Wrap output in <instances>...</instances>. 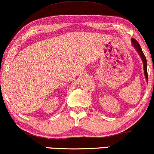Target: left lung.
Instances as JSON below:
<instances>
[{
	"label": "left lung",
	"instance_id": "left-lung-1",
	"mask_svg": "<svg viewBox=\"0 0 154 154\" xmlns=\"http://www.w3.org/2000/svg\"><path fill=\"white\" fill-rule=\"evenodd\" d=\"M131 43L133 45V47L134 48L136 51L138 52V55H140V57H141L142 60V62L143 63V70H144V75H145L146 78V80L147 81V83L149 82V78H148V72H147V61H146V56L144 55L143 52L142 51V49L140 48V45L139 43L135 40V39L132 38L131 39Z\"/></svg>",
	"mask_w": 154,
	"mask_h": 154
}]
</instances>
